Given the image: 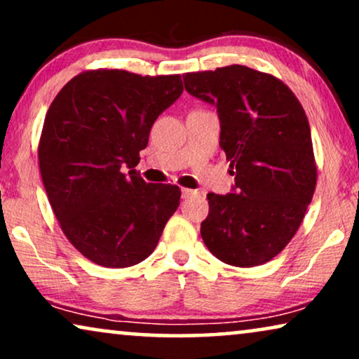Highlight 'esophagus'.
<instances>
[{"mask_svg": "<svg viewBox=\"0 0 359 359\" xmlns=\"http://www.w3.org/2000/svg\"><path fill=\"white\" fill-rule=\"evenodd\" d=\"M181 194H183L184 199H189V198H193V196H196L198 193H196V191H193V189L183 188V191H181Z\"/></svg>", "mask_w": 359, "mask_h": 359, "instance_id": "1", "label": "esophagus"}]
</instances>
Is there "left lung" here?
Returning a JSON list of instances; mask_svg holds the SVG:
<instances>
[{"label": "left lung", "instance_id": "obj_1", "mask_svg": "<svg viewBox=\"0 0 359 359\" xmlns=\"http://www.w3.org/2000/svg\"><path fill=\"white\" fill-rule=\"evenodd\" d=\"M189 95L217 107L220 149L235 193L208 194L201 237L220 262L252 268L273 259L301 227L317 186L311 127L291 88L245 65L183 75Z\"/></svg>", "mask_w": 359, "mask_h": 359}]
</instances>
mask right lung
<instances>
[{
  "mask_svg": "<svg viewBox=\"0 0 359 359\" xmlns=\"http://www.w3.org/2000/svg\"><path fill=\"white\" fill-rule=\"evenodd\" d=\"M181 93V75L100 68L73 76L48 107L39 168L62 232L90 262H144L178 209V186L145 183L134 168L156 117Z\"/></svg>",
  "mask_w": 359,
  "mask_h": 359,
  "instance_id": "1",
  "label": "right lung"
}]
</instances>
